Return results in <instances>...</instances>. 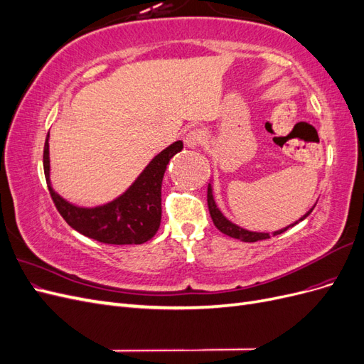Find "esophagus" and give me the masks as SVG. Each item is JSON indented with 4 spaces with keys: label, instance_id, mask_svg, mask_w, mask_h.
<instances>
[{
    "label": "esophagus",
    "instance_id": "34e87169",
    "mask_svg": "<svg viewBox=\"0 0 364 364\" xmlns=\"http://www.w3.org/2000/svg\"><path fill=\"white\" fill-rule=\"evenodd\" d=\"M202 142H203V130L202 129H193L185 136V144L191 149L199 147Z\"/></svg>",
    "mask_w": 364,
    "mask_h": 364
}]
</instances>
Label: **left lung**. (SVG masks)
I'll use <instances>...</instances> for the list:
<instances>
[{"mask_svg":"<svg viewBox=\"0 0 364 364\" xmlns=\"http://www.w3.org/2000/svg\"><path fill=\"white\" fill-rule=\"evenodd\" d=\"M208 208H209V214H211L213 222H214L215 228L220 230V232H223V234H226V235H229V237H232V238L245 241V243H255V241L270 238V234L250 232V230H246V229H243V228H240V226L234 225L232 222H229V220H228L222 213L218 211V208H217V205H215V202H214V197H213V188H211V185H208ZM311 211H313V209H311ZM311 211H308L301 220H304L305 217L310 215ZM301 220H299V222H301ZM299 222H296V223H299ZM296 223L290 225L289 228L294 226ZM289 228H284V229H281V230H277V232H273V235H279V234L285 232V230H287Z\"/></svg>","mask_w":364,"mask_h":364,"instance_id":"1","label":"left lung"}]
</instances>
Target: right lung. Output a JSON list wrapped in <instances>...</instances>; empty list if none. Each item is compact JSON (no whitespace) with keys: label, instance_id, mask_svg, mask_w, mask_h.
<instances>
[{"label":"right lung","instance_id":"add662e5","mask_svg":"<svg viewBox=\"0 0 364 364\" xmlns=\"http://www.w3.org/2000/svg\"><path fill=\"white\" fill-rule=\"evenodd\" d=\"M183 147L176 141L147 165L130 188L111 203L79 208L63 200L50 183L48 135L43 146V173L59 214L77 232L105 245H142L158 232L161 225V186L170 159Z\"/></svg>","mask_w":364,"mask_h":364}]
</instances>
